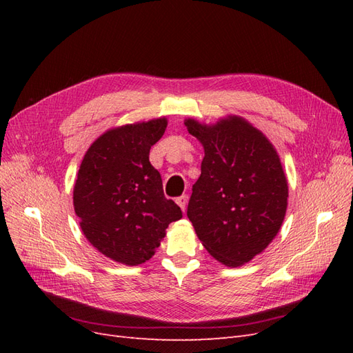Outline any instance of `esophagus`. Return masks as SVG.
Listing matches in <instances>:
<instances>
[{"label": "esophagus", "mask_w": 353, "mask_h": 353, "mask_svg": "<svg viewBox=\"0 0 353 353\" xmlns=\"http://www.w3.org/2000/svg\"><path fill=\"white\" fill-rule=\"evenodd\" d=\"M176 205L181 208V210H185V208H187V203H188V196L187 194H183V196H181V197H178L176 200Z\"/></svg>", "instance_id": "obj_1"}]
</instances>
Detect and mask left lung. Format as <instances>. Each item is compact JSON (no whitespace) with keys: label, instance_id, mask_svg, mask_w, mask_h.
Segmentation results:
<instances>
[{"label":"left lung","instance_id":"obj_1","mask_svg":"<svg viewBox=\"0 0 353 353\" xmlns=\"http://www.w3.org/2000/svg\"><path fill=\"white\" fill-rule=\"evenodd\" d=\"M184 125L205 150L187 216L210 256L237 268L268 248L283 225L288 185L280 156L241 116Z\"/></svg>","mask_w":353,"mask_h":353}]
</instances>
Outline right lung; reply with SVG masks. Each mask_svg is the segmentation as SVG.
Wrapping results in <instances>:
<instances>
[{
  "label": "right lung",
  "mask_w": 353,
  "mask_h": 353,
  "mask_svg": "<svg viewBox=\"0 0 353 353\" xmlns=\"http://www.w3.org/2000/svg\"><path fill=\"white\" fill-rule=\"evenodd\" d=\"M166 126V117H157L112 128L82 159L73 187L74 213L85 239L114 262L144 263L169 223L183 218L148 160Z\"/></svg>",
  "instance_id": "obj_1"
}]
</instances>
